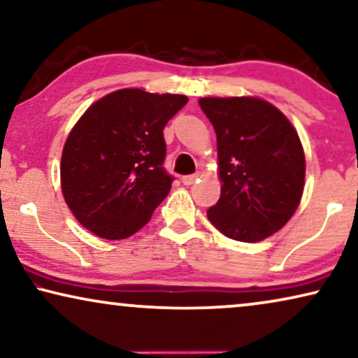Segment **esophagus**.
Here are the masks:
<instances>
[{"instance_id": "34e87169", "label": "esophagus", "mask_w": 358, "mask_h": 358, "mask_svg": "<svg viewBox=\"0 0 358 358\" xmlns=\"http://www.w3.org/2000/svg\"><path fill=\"white\" fill-rule=\"evenodd\" d=\"M199 176H200V173H195V174H189V176H184L182 178V184L184 185H192L195 180L199 179Z\"/></svg>"}]
</instances>
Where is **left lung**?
<instances>
[{
    "mask_svg": "<svg viewBox=\"0 0 358 358\" xmlns=\"http://www.w3.org/2000/svg\"><path fill=\"white\" fill-rule=\"evenodd\" d=\"M217 134L222 194L207 217L224 236L262 241L293 217L305 185V153L290 120L259 97H202Z\"/></svg>",
    "mask_w": 358,
    "mask_h": 358,
    "instance_id": "1",
    "label": "left lung"
}]
</instances>
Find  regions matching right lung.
I'll return each mask as SVG.
<instances>
[{
	"instance_id": "obj_1",
	"label": "right lung",
	"mask_w": 358,
	"mask_h": 358,
	"mask_svg": "<svg viewBox=\"0 0 358 358\" xmlns=\"http://www.w3.org/2000/svg\"><path fill=\"white\" fill-rule=\"evenodd\" d=\"M187 101L129 87L81 115L63 146L60 176L65 202L83 227L125 239L150 222L173 184L163 168V130Z\"/></svg>"
}]
</instances>
